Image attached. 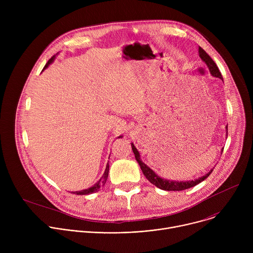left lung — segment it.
<instances>
[{
	"label": "left lung",
	"mask_w": 253,
	"mask_h": 253,
	"mask_svg": "<svg viewBox=\"0 0 253 253\" xmlns=\"http://www.w3.org/2000/svg\"><path fill=\"white\" fill-rule=\"evenodd\" d=\"M198 53H199V57L201 58V60L207 65V67L209 69V72H210V74L213 77L220 78V79L223 80L218 67L216 66L215 62L210 58V56L201 47L198 48ZM226 129H227V126H226ZM131 147H132V150H133V153L135 155V158H136L137 162L139 163L140 168H141L144 176H145L153 185H155L156 187H158V188H160L162 190H166V191H181V190H185V189L191 188V187L199 184L200 182H202L203 180L206 179L211 174V172H212V170H210L204 176H202V177H200L198 179H195V180H189V181H173V180H167V179H164V178H161L160 176H158L150 167H148L145 163L142 162V160L140 158V154H139L138 150L136 149V147L134 146L133 143H131Z\"/></svg>",
	"instance_id": "obj_1"
}]
</instances>
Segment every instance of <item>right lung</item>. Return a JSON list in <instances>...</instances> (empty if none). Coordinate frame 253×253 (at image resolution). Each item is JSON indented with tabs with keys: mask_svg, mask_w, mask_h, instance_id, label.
<instances>
[{
	"mask_svg": "<svg viewBox=\"0 0 253 253\" xmlns=\"http://www.w3.org/2000/svg\"><path fill=\"white\" fill-rule=\"evenodd\" d=\"M55 55L47 62V64L45 65V67H44V69H46L53 61H54V59H55ZM121 136H119L118 138H120ZM108 172H109V164L107 163V166H106V169H105V172H104V174H103V176H102V178L99 180V181L96 183V184H94L92 187H90V188H88V189H84V190H81V191H74V192H72L73 194H77V195H88V194H92V193H94V192H97V191H99V189L101 188V186H103L105 183H106V180H107V178H108Z\"/></svg>",
	"mask_w": 253,
	"mask_h": 253,
	"instance_id": "add662e5",
	"label": "right lung"
}]
</instances>
